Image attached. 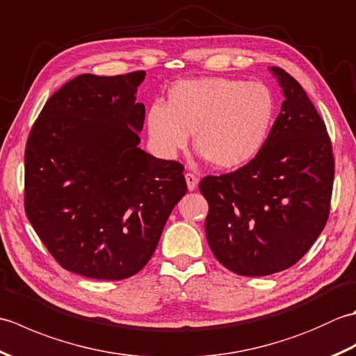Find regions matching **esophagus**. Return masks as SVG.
<instances>
[{"mask_svg":"<svg viewBox=\"0 0 356 356\" xmlns=\"http://www.w3.org/2000/svg\"><path fill=\"white\" fill-rule=\"evenodd\" d=\"M185 179H186V186H188V190L190 191H194L195 188H197V177L194 176V174H191V172H186L185 174Z\"/></svg>","mask_w":356,"mask_h":356,"instance_id":"1","label":"esophagus"}]
</instances>
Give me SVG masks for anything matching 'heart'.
I'll return each instance as SVG.
<instances>
[{
  "instance_id": "obj_1",
  "label": "heart",
  "mask_w": 356,
  "mask_h": 356,
  "mask_svg": "<svg viewBox=\"0 0 356 356\" xmlns=\"http://www.w3.org/2000/svg\"><path fill=\"white\" fill-rule=\"evenodd\" d=\"M275 115L270 90L260 82L202 78L177 82L168 107L151 105L147 125L165 156H176L195 133V148L218 170L249 163L268 140Z\"/></svg>"
}]
</instances>
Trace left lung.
Masks as SVG:
<instances>
[{
  "mask_svg": "<svg viewBox=\"0 0 356 356\" xmlns=\"http://www.w3.org/2000/svg\"><path fill=\"white\" fill-rule=\"evenodd\" d=\"M284 101L261 151L248 165L200 180L208 245L234 274L291 268L326 226L334 186L330 139L314 104L289 73L269 67Z\"/></svg>",
  "mask_w": 356,
  "mask_h": 356,
  "instance_id": "left-lung-1",
  "label": "left lung"
}]
</instances>
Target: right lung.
Instances as JSON below:
<instances>
[{
  "instance_id": "1",
  "label": "right lung",
  "mask_w": 356,
  "mask_h": 356,
  "mask_svg": "<svg viewBox=\"0 0 356 356\" xmlns=\"http://www.w3.org/2000/svg\"><path fill=\"white\" fill-rule=\"evenodd\" d=\"M143 79L79 74L51 95L29 136L27 218L55 260L82 277L138 274L186 194L184 166L139 147Z\"/></svg>"
}]
</instances>
